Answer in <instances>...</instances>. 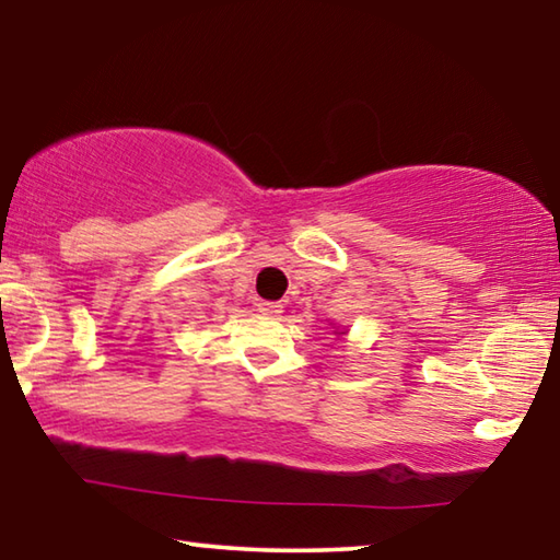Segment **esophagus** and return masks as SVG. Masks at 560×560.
<instances>
[{"instance_id": "esophagus-1", "label": "esophagus", "mask_w": 560, "mask_h": 560, "mask_svg": "<svg viewBox=\"0 0 560 560\" xmlns=\"http://www.w3.org/2000/svg\"><path fill=\"white\" fill-rule=\"evenodd\" d=\"M257 311L262 315H278L282 313V305L275 303V300H260V303H257Z\"/></svg>"}]
</instances>
